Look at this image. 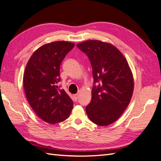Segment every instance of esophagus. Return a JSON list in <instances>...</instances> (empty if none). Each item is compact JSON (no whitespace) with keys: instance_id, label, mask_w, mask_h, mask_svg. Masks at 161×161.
Returning a JSON list of instances; mask_svg holds the SVG:
<instances>
[{"instance_id":"esophagus-1","label":"esophagus","mask_w":161,"mask_h":161,"mask_svg":"<svg viewBox=\"0 0 161 161\" xmlns=\"http://www.w3.org/2000/svg\"><path fill=\"white\" fill-rule=\"evenodd\" d=\"M73 98H74V100H75V101H77V99H78V94H74V95H73Z\"/></svg>"}]
</instances>
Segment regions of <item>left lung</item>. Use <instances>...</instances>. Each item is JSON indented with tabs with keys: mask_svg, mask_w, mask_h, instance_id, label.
Listing matches in <instances>:
<instances>
[{
	"mask_svg": "<svg viewBox=\"0 0 161 161\" xmlns=\"http://www.w3.org/2000/svg\"><path fill=\"white\" fill-rule=\"evenodd\" d=\"M77 47L87 55L92 69V100L86 106V114L96 125H109L120 117L133 95L134 81L129 65L110 43L88 40Z\"/></svg>",
	"mask_w": 161,
	"mask_h": 161,
	"instance_id": "1",
	"label": "left lung"
}]
</instances>
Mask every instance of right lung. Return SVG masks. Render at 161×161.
Masks as SVG:
<instances>
[{"mask_svg": "<svg viewBox=\"0 0 161 161\" xmlns=\"http://www.w3.org/2000/svg\"><path fill=\"white\" fill-rule=\"evenodd\" d=\"M74 46L64 41L45 44L26 66L23 85L27 100L35 114L49 124L65 120L73 109V101L58 83L60 64Z\"/></svg>", "mask_w": 161, "mask_h": 161, "instance_id": "add662e5", "label": "right lung"}]
</instances>
